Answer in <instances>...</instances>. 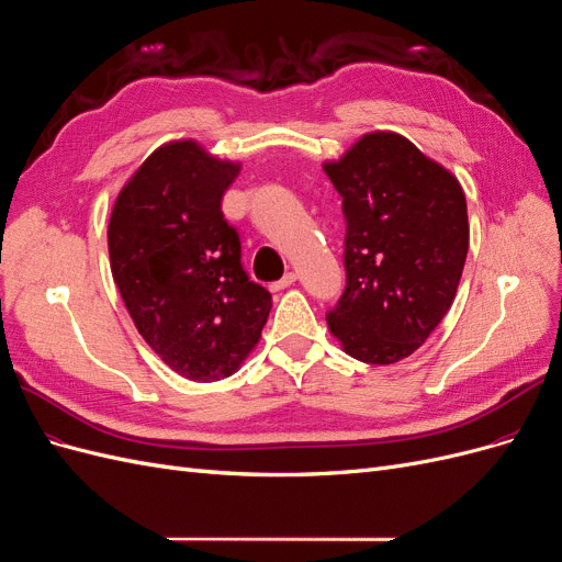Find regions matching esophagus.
Returning a JSON list of instances; mask_svg holds the SVG:
<instances>
[{
	"label": "esophagus",
	"instance_id": "esophagus-1",
	"mask_svg": "<svg viewBox=\"0 0 562 562\" xmlns=\"http://www.w3.org/2000/svg\"><path fill=\"white\" fill-rule=\"evenodd\" d=\"M296 282V273H286L282 280H278V282H273L270 284V289H273V292H280V289H286V286H292Z\"/></svg>",
	"mask_w": 562,
	"mask_h": 562
}]
</instances>
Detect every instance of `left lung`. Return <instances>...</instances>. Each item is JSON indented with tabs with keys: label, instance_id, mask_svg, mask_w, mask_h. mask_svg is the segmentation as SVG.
<instances>
[{
	"label": "left lung",
	"instance_id": "left-lung-1",
	"mask_svg": "<svg viewBox=\"0 0 562 562\" xmlns=\"http://www.w3.org/2000/svg\"><path fill=\"white\" fill-rule=\"evenodd\" d=\"M324 172L346 214V292L327 313L342 350L394 364L456 299L469 249L460 182L396 133H369Z\"/></svg>",
	"mask_w": 562,
	"mask_h": 562
}]
</instances>
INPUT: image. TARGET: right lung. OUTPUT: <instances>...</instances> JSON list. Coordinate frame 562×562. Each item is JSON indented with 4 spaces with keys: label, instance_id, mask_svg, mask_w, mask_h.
<instances>
[{
    "label": "right lung",
    "instance_id": "right-lung-1",
    "mask_svg": "<svg viewBox=\"0 0 562 562\" xmlns=\"http://www.w3.org/2000/svg\"><path fill=\"white\" fill-rule=\"evenodd\" d=\"M240 162L193 139L158 147L116 198L106 245L112 276L142 338L189 380L228 378L255 350L268 289L240 263L222 198Z\"/></svg>",
    "mask_w": 562,
    "mask_h": 562
}]
</instances>
